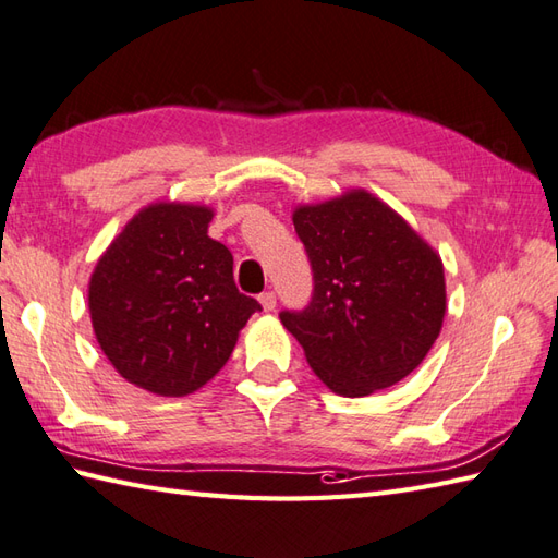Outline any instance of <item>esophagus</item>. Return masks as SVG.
I'll list each match as a JSON object with an SVG mask.
<instances>
[{
	"label": "esophagus",
	"mask_w": 558,
	"mask_h": 558,
	"mask_svg": "<svg viewBox=\"0 0 558 558\" xmlns=\"http://www.w3.org/2000/svg\"><path fill=\"white\" fill-rule=\"evenodd\" d=\"M259 303H263V308L269 313L277 308V293L275 291H265L263 295H259Z\"/></svg>",
	"instance_id": "34e87169"
}]
</instances>
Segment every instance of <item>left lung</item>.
<instances>
[{"label": "left lung", "instance_id": "1", "mask_svg": "<svg viewBox=\"0 0 558 558\" xmlns=\"http://www.w3.org/2000/svg\"><path fill=\"white\" fill-rule=\"evenodd\" d=\"M313 293L281 311L329 390L363 397L407 378L434 347L446 315L440 257L402 216L363 190L299 207Z\"/></svg>", "mask_w": 558, "mask_h": 558}]
</instances>
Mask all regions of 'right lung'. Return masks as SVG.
Here are the masks:
<instances>
[{
    "instance_id": "1",
    "label": "right lung",
    "mask_w": 558,
    "mask_h": 558,
    "mask_svg": "<svg viewBox=\"0 0 558 558\" xmlns=\"http://www.w3.org/2000/svg\"><path fill=\"white\" fill-rule=\"evenodd\" d=\"M211 209L151 204L98 259L88 287L100 349L124 380L163 397L202 388L263 311L233 281V255L207 229Z\"/></svg>"
}]
</instances>
